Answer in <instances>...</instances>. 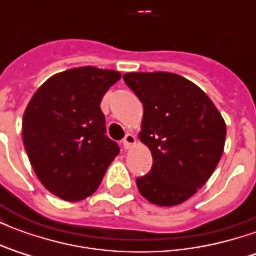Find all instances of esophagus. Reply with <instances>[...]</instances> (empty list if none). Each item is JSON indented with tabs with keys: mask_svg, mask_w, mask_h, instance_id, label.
I'll return each mask as SVG.
<instances>
[{
	"mask_svg": "<svg viewBox=\"0 0 256 256\" xmlns=\"http://www.w3.org/2000/svg\"><path fill=\"white\" fill-rule=\"evenodd\" d=\"M136 142H137V138H136L134 134H126V137L123 138V148L124 150H130L133 145H136Z\"/></svg>",
	"mask_w": 256,
	"mask_h": 256,
	"instance_id": "1",
	"label": "esophagus"
}]
</instances>
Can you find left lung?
Returning a JSON list of instances; mask_svg holds the SVG:
<instances>
[{
    "instance_id": "obj_1",
    "label": "left lung",
    "mask_w": 256,
    "mask_h": 256,
    "mask_svg": "<svg viewBox=\"0 0 256 256\" xmlns=\"http://www.w3.org/2000/svg\"><path fill=\"white\" fill-rule=\"evenodd\" d=\"M123 79L144 106L140 141L150 150V174L137 178L150 203L172 207L203 188L218 166L226 123L198 86L172 72H128Z\"/></svg>"
}]
</instances>
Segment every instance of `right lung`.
I'll use <instances>...</instances> for the list:
<instances>
[{"mask_svg":"<svg viewBox=\"0 0 256 256\" xmlns=\"http://www.w3.org/2000/svg\"><path fill=\"white\" fill-rule=\"evenodd\" d=\"M122 78L96 67L67 70L36 90L23 116V142L41 184L66 202L100 186L119 146L106 136L102 97Z\"/></svg>","mask_w":256,"mask_h":256,"instance_id":"obj_1","label":"right lung"}]
</instances>
